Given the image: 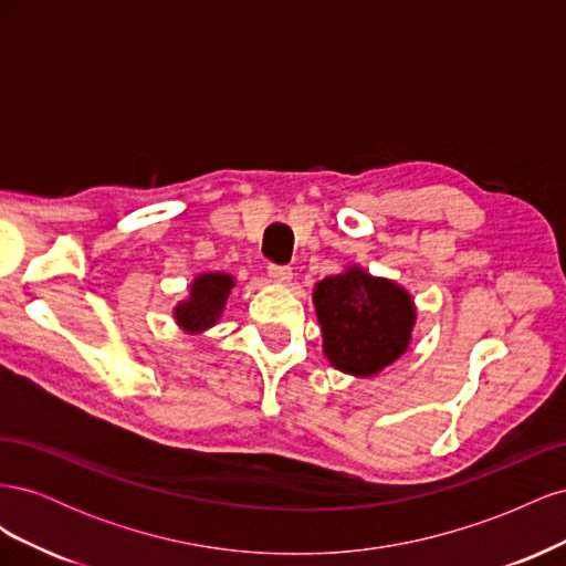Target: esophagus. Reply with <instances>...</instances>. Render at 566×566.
Segmentation results:
<instances>
[{"mask_svg":"<svg viewBox=\"0 0 566 566\" xmlns=\"http://www.w3.org/2000/svg\"><path fill=\"white\" fill-rule=\"evenodd\" d=\"M269 279L276 283H287L290 279H293V269L281 266V264H269Z\"/></svg>","mask_w":566,"mask_h":566,"instance_id":"obj_1","label":"esophagus"}]
</instances>
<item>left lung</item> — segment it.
<instances>
[{
  "mask_svg": "<svg viewBox=\"0 0 566 566\" xmlns=\"http://www.w3.org/2000/svg\"><path fill=\"white\" fill-rule=\"evenodd\" d=\"M314 306L328 361L356 378H370L408 349L416 306L406 290L352 266L314 287Z\"/></svg>",
  "mask_w": 566,
  "mask_h": 566,
  "instance_id": "8db88e82",
  "label": "left lung"
}]
</instances>
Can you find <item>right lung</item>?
I'll return each mask as SVG.
<instances>
[{"mask_svg": "<svg viewBox=\"0 0 566 566\" xmlns=\"http://www.w3.org/2000/svg\"><path fill=\"white\" fill-rule=\"evenodd\" d=\"M233 287L229 273H202L191 285V297L175 310V318L188 333H202L224 312L227 297Z\"/></svg>", "mask_w": 566, "mask_h": 566, "instance_id": "add662e5", "label": "right lung"}]
</instances>
